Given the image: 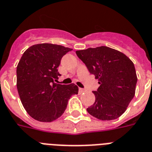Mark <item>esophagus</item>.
<instances>
[{
    "label": "esophagus",
    "mask_w": 152,
    "mask_h": 152,
    "mask_svg": "<svg viewBox=\"0 0 152 152\" xmlns=\"http://www.w3.org/2000/svg\"><path fill=\"white\" fill-rule=\"evenodd\" d=\"M85 90L84 89H83V88H79V93L80 94H82V93H83V92H85Z\"/></svg>",
    "instance_id": "obj_1"
}]
</instances>
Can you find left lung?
Wrapping results in <instances>:
<instances>
[{
  "label": "left lung",
  "mask_w": 152,
  "mask_h": 152,
  "mask_svg": "<svg viewBox=\"0 0 152 152\" xmlns=\"http://www.w3.org/2000/svg\"><path fill=\"white\" fill-rule=\"evenodd\" d=\"M76 53L100 84L93 91L95 102L87 108L88 113L101 120L119 118L135 94L137 77L134 63L123 53L105 46Z\"/></svg>",
  "instance_id": "left-lung-1"
}]
</instances>
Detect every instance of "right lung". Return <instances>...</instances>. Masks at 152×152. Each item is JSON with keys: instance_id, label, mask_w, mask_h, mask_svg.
<instances>
[{"instance_id": "obj_1", "label": "right lung", "mask_w": 152, "mask_h": 152, "mask_svg": "<svg viewBox=\"0 0 152 152\" xmlns=\"http://www.w3.org/2000/svg\"><path fill=\"white\" fill-rule=\"evenodd\" d=\"M71 48L52 44L29 48L21 58L16 70L17 89L28 114L40 122H52L63 114L70 97L78 94L74 83L58 84L61 76L58 67Z\"/></svg>"}]
</instances>
